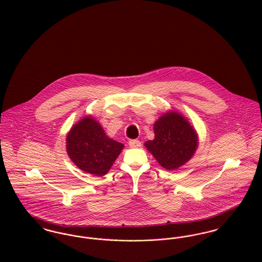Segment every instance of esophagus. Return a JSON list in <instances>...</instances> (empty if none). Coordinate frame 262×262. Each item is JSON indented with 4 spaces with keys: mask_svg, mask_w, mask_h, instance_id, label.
<instances>
[{
    "mask_svg": "<svg viewBox=\"0 0 262 262\" xmlns=\"http://www.w3.org/2000/svg\"><path fill=\"white\" fill-rule=\"evenodd\" d=\"M129 146H130L131 148H138V147L141 146V142H140L139 140H136V139L130 140V141H129Z\"/></svg>",
    "mask_w": 262,
    "mask_h": 262,
    "instance_id": "esophagus-1",
    "label": "esophagus"
}]
</instances>
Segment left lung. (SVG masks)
Listing matches in <instances>:
<instances>
[{
  "instance_id": "1",
  "label": "left lung",
  "mask_w": 262,
  "mask_h": 262,
  "mask_svg": "<svg viewBox=\"0 0 262 262\" xmlns=\"http://www.w3.org/2000/svg\"><path fill=\"white\" fill-rule=\"evenodd\" d=\"M153 129L154 139L146 141L144 145L167 170H174L186 164L198 149V133L181 113H164L154 123Z\"/></svg>"
}]
</instances>
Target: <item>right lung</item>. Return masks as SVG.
Masks as SVG:
<instances>
[{
    "label": "right lung",
    "instance_id": "obj_1",
    "mask_svg": "<svg viewBox=\"0 0 262 262\" xmlns=\"http://www.w3.org/2000/svg\"><path fill=\"white\" fill-rule=\"evenodd\" d=\"M124 144L113 140L92 116L76 122L67 135V152L75 165L96 177L108 173Z\"/></svg>",
    "mask_w": 262,
    "mask_h": 262
}]
</instances>
